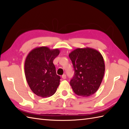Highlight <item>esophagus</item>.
<instances>
[{
    "instance_id": "esophagus-1",
    "label": "esophagus",
    "mask_w": 129,
    "mask_h": 129,
    "mask_svg": "<svg viewBox=\"0 0 129 129\" xmlns=\"http://www.w3.org/2000/svg\"><path fill=\"white\" fill-rule=\"evenodd\" d=\"M61 78H62V79H65L67 78V76H66V75H65V74H63L62 75V76H61Z\"/></svg>"
}]
</instances>
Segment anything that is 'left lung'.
I'll list each match as a JSON object with an SVG mask.
<instances>
[{
  "label": "left lung",
  "instance_id": "obj_1",
  "mask_svg": "<svg viewBox=\"0 0 129 129\" xmlns=\"http://www.w3.org/2000/svg\"><path fill=\"white\" fill-rule=\"evenodd\" d=\"M69 56L74 70L70 81L74 92L83 97L93 95L99 87L105 72L101 54L91 48H78Z\"/></svg>",
  "mask_w": 129,
  "mask_h": 129
}]
</instances>
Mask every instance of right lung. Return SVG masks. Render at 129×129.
<instances>
[{"label":"right lung","mask_w":129,"mask_h":129,"mask_svg":"<svg viewBox=\"0 0 129 129\" xmlns=\"http://www.w3.org/2000/svg\"><path fill=\"white\" fill-rule=\"evenodd\" d=\"M60 53L45 46L35 48L27 56L25 62L26 81L32 91L42 98L54 95L60 84L53 60Z\"/></svg>","instance_id":"obj_1"}]
</instances>
